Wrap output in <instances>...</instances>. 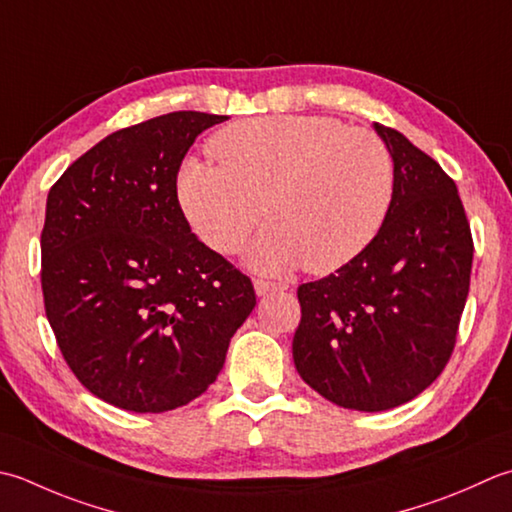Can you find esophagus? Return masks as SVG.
Listing matches in <instances>:
<instances>
[{
    "instance_id": "1",
    "label": "esophagus",
    "mask_w": 512,
    "mask_h": 512,
    "mask_svg": "<svg viewBox=\"0 0 512 512\" xmlns=\"http://www.w3.org/2000/svg\"><path fill=\"white\" fill-rule=\"evenodd\" d=\"M286 284H275V282H266V279H255V293L259 297L270 295V293H277V290H286Z\"/></svg>"
}]
</instances>
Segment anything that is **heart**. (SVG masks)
<instances>
[{"instance_id":"b5f03b06","label":"heart","mask_w":512,"mask_h":512,"mask_svg":"<svg viewBox=\"0 0 512 512\" xmlns=\"http://www.w3.org/2000/svg\"><path fill=\"white\" fill-rule=\"evenodd\" d=\"M219 164L186 159L175 179L190 228L217 253H235L266 213L273 219L248 248L259 273H333L382 230L395 170L377 135L333 117L242 119L213 137Z\"/></svg>"}]
</instances>
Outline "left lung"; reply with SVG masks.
Instances as JSON below:
<instances>
[{"mask_svg": "<svg viewBox=\"0 0 512 512\" xmlns=\"http://www.w3.org/2000/svg\"><path fill=\"white\" fill-rule=\"evenodd\" d=\"M395 170L388 217L362 255L297 288L293 359L342 408L379 413L435 382L455 348L473 237L457 186L395 128L373 124Z\"/></svg>", "mask_w": 512, "mask_h": 512, "instance_id": "left-lung-1", "label": "left lung"}]
</instances>
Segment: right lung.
Masks as SVG:
<instances>
[{
  "label": "right lung",
  "instance_id": "right-lung-1",
  "mask_svg": "<svg viewBox=\"0 0 512 512\" xmlns=\"http://www.w3.org/2000/svg\"><path fill=\"white\" fill-rule=\"evenodd\" d=\"M224 119L177 110L117 130L48 193L46 317L75 377L117 408L193 402L257 304L250 279L190 233L175 193L195 137Z\"/></svg>",
  "mask_w": 512,
  "mask_h": 512
}]
</instances>
